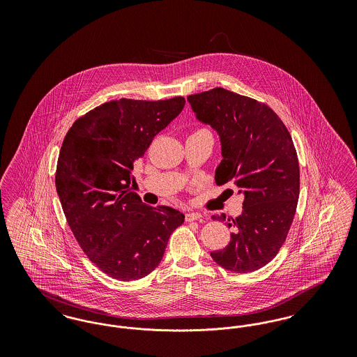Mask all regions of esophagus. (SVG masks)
Listing matches in <instances>:
<instances>
[{
  "mask_svg": "<svg viewBox=\"0 0 357 357\" xmlns=\"http://www.w3.org/2000/svg\"><path fill=\"white\" fill-rule=\"evenodd\" d=\"M202 218V215L199 214V213H187L186 214V221L187 222H192V221H198V220H201Z\"/></svg>",
  "mask_w": 357,
  "mask_h": 357,
  "instance_id": "1",
  "label": "esophagus"
}]
</instances>
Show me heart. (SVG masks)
I'll list each match as a JSON object with an SVG mask.
<instances>
[{"mask_svg":"<svg viewBox=\"0 0 357 357\" xmlns=\"http://www.w3.org/2000/svg\"><path fill=\"white\" fill-rule=\"evenodd\" d=\"M201 131H206V130H201Z\"/></svg>","mask_w":357,"mask_h":357,"instance_id":"heart-1","label":"heart"}]
</instances>
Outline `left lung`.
Segmentation results:
<instances>
[{"instance_id":"left-lung-1","label":"left lung","mask_w":357,"mask_h":357,"mask_svg":"<svg viewBox=\"0 0 357 357\" xmlns=\"http://www.w3.org/2000/svg\"><path fill=\"white\" fill-rule=\"evenodd\" d=\"M195 118L221 140L215 183L231 182L243 195L236 220L214 215L233 227L229 245L211 258L227 271L252 273L269 264L285 242L300 194V167L288 128L277 114L225 88L187 98Z\"/></svg>"}]
</instances>
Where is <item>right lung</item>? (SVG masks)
Instances as JSON below:
<instances>
[{
    "instance_id": "add662e5",
    "label": "right lung",
    "mask_w": 357,
    "mask_h": 357,
    "mask_svg": "<svg viewBox=\"0 0 357 357\" xmlns=\"http://www.w3.org/2000/svg\"><path fill=\"white\" fill-rule=\"evenodd\" d=\"M185 98L107 102L76 120L64 137L56 190L69 227L88 258L109 277L135 281L160 264L185 215L149 206L131 188L132 170Z\"/></svg>"
}]
</instances>
